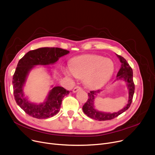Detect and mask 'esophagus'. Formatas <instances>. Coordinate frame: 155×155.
<instances>
[{
    "instance_id": "obj_1",
    "label": "esophagus",
    "mask_w": 155,
    "mask_h": 155,
    "mask_svg": "<svg viewBox=\"0 0 155 155\" xmlns=\"http://www.w3.org/2000/svg\"><path fill=\"white\" fill-rule=\"evenodd\" d=\"M81 88L80 87H78V86H77V87H75L74 88H73V93H76L77 92H78V91H80V90H81Z\"/></svg>"
}]
</instances>
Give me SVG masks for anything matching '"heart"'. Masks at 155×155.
Listing matches in <instances>:
<instances>
[{"label":"heart","instance_id":"1","mask_svg":"<svg viewBox=\"0 0 155 155\" xmlns=\"http://www.w3.org/2000/svg\"><path fill=\"white\" fill-rule=\"evenodd\" d=\"M114 70L115 65L111 59L97 54H85L73 58L70 67H64L63 71L70 78H84L88 87L99 88L111 78Z\"/></svg>","mask_w":155,"mask_h":155}]
</instances>
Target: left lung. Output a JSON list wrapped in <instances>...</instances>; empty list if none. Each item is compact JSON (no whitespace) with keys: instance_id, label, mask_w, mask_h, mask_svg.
Listing matches in <instances>:
<instances>
[{"instance_id":"8db88e82","label":"left lung","mask_w":155,"mask_h":155,"mask_svg":"<svg viewBox=\"0 0 155 155\" xmlns=\"http://www.w3.org/2000/svg\"><path fill=\"white\" fill-rule=\"evenodd\" d=\"M116 56L121 63V67L117 74L116 80H123L126 83V85L128 89V101L126 106L116 112H105L102 111H99L95 109V97L97 96V94H99L102 91H91L88 94V99L86 102V103L82 107L84 112L85 114L92 119L97 120H111L117 117L122 113H123L126 110H127L130 105L131 104L133 95L134 93V84L133 82V72L131 67L129 66V64L127 62V61L123 58V56L118 55L116 54Z\"/></svg>"}]
</instances>
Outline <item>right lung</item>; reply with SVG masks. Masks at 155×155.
<instances>
[{
    "label": "right lung",
    "instance_id": "add662e5",
    "mask_svg": "<svg viewBox=\"0 0 155 155\" xmlns=\"http://www.w3.org/2000/svg\"><path fill=\"white\" fill-rule=\"evenodd\" d=\"M69 53V51L60 48H40L29 51L19 61L12 78L14 95L16 103L28 115L37 119H47L60 111L62 100L65 95L69 94L68 91L62 87L53 85L45 101L36 104L29 101L25 97L24 87L32 68L38 65L53 64Z\"/></svg>",
    "mask_w": 155,
    "mask_h": 155
}]
</instances>
